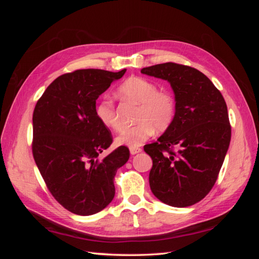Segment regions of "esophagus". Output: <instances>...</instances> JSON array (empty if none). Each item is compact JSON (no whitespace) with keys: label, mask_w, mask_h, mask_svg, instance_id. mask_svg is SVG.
<instances>
[{"label":"esophagus","mask_w":259,"mask_h":259,"mask_svg":"<svg viewBox=\"0 0 259 259\" xmlns=\"http://www.w3.org/2000/svg\"><path fill=\"white\" fill-rule=\"evenodd\" d=\"M142 151H143V150H142V148H138V147H133V148H130V152H131V154H132V155L137 154V153L142 152Z\"/></svg>","instance_id":"obj_1"}]
</instances>
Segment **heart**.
Returning <instances> with one entry per match:
<instances>
[{"instance_id":"obj_1","label":"heart","mask_w":259,"mask_h":259,"mask_svg":"<svg viewBox=\"0 0 259 259\" xmlns=\"http://www.w3.org/2000/svg\"><path fill=\"white\" fill-rule=\"evenodd\" d=\"M120 95L139 108L133 126L125 127L116 136L115 143L130 148L142 146L150 138L154 131L164 132L174 121L176 101L167 91H159L154 82L140 76H133L119 86ZM96 115L106 127L117 131L121 124L117 119L113 101L104 97L96 107Z\"/></svg>"}]
</instances>
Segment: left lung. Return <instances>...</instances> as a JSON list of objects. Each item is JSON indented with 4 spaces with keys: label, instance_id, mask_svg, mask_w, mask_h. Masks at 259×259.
I'll use <instances>...</instances> for the list:
<instances>
[{
    "label": "left lung",
    "instance_id": "left-lung-1",
    "mask_svg": "<svg viewBox=\"0 0 259 259\" xmlns=\"http://www.w3.org/2000/svg\"><path fill=\"white\" fill-rule=\"evenodd\" d=\"M142 73L167 81L176 101L173 123L144 148L152 159L151 191L167 205H193L213 188L228 151L231 126L226 101L208 77L191 67L165 62ZM173 146L177 153L170 150Z\"/></svg>",
    "mask_w": 259,
    "mask_h": 259
}]
</instances>
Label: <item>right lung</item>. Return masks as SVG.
Instances as JSON below:
<instances>
[{
  "label": "right lung",
  "instance_id": "right-lung-1",
  "mask_svg": "<svg viewBox=\"0 0 259 259\" xmlns=\"http://www.w3.org/2000/svg\"><path fill=\"white\" fill-rule=\"evenodd\" d=\"M125 72L82 69L62 74L35 105L34 161L53 197L73 214L89 216L108 206L116 170L130 159L125 146L98 158L112 137L96 115V100Z\"/></svg>",
  "mask_w": 259,
  "mask_h": 259
}]
</instances>
